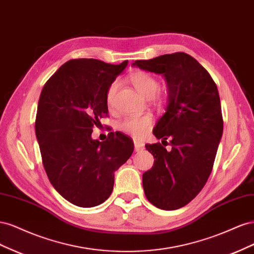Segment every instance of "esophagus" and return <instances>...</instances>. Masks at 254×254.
<instances>
[{
  "label": "esophagus",
  "instance_id": "1",
  "mask_svg": "<svg viewBox=\"0 0 254 254\" xmlns=\"http://www.w3.org/2000/svg\"><path fill=\"white\" fill-rule=\"evenodd\" d=\"M135 151H142L145 148V144L140 140H133Z\"/></svg>",
  "mask_w": 254,
  "mask_h": 254
}]
</instances>
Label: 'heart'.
Here are the masks:
<instances>
[{
  "mask_svg": "<svg viewBox=\"0 0 254 254\" xmlns=\"http://www.w3.org/2000/svg\"><path fill=\"white\" fill-rule=\"evenodd\" d=\"M130 81L140 94L146 98H151L158 104H162L165 99V94L162 93L159 88V81L148 72L135 71L130 76ZM119 88L118 81H113L109 84L106 91V104L109 110L114 109L115 95ZM152 124V118L150 115L143 117H131L122 121L120 128L123 131L131 134L133 136H140L144 134Z\"/></svg>",
  "mask_w": 254,
  "mask_h": 254,
  "instance_id": "1",
  "label": "heart"
}]
</instances>
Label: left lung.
Masks as SVG:
<instances>
[{"label": "left lung", "mask_w": 254, "mask_h": 254, "mask_svg": "<svg viewBox=\"0 0 254 254\" xmlns=\"http://www.w3.org/2000/svg\"><path fill=\"white\" fill-rule=\"evenodd\" d=\"M132 65L163 75L168 90L165 113L152 130L162 144L145 145L155 162L143 174L144 193L161 210L180 209L202 190L216 157L224 130L216 83L186 53L135 60ZM166 139L172 146L168 151Z\"/></svg>", "instance_id": "obj_1"}]
</instances>
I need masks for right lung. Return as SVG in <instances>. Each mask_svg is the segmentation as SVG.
<instances>
[{"mask_svg": "<svg viewBox=\"0 0 254 254\" xmlns=\"http://www.w3.org/2000/svg\"><path fill=\"white\" fill-rule=\"evenodd\" d=\"M128 61L110 64L72 59L44 84L36 117V136L44 170L58 193L71 203L92 207L111 195L114 172L133 152V142L119 131L104 142L93 127L108 114L106 91Z\"/></svg>", "mask_w": 254, "mask_h": 254, "instance_id": "right-lung-1", "label": "right lung"}]
</instances>
